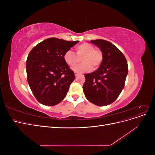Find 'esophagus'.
<instances>
[{"label":"esophagus","instance_id":"obj_1","mask_svg":"<svg viewBox=\"0 0 155 155\" xmlns=\"http://www.w3.org/2000/svg\"><path fill=\"white\" fill-rule=\"evenodd\" d=\"M74 74H75V76H78L79 75V73H78V72H75Z\"/></svg>","mask_w":155,"mask_h":155}]
</instances>
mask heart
<instances>
[{
  "label": "heart",
  "instance_id": "b5f03b06",
  "mask_svg": "<svg viewBox=\"0 0 155 155\" xmlns=\"http://www.w3.org/2000/svg\"><path fill=\"white\" fill-rule=\"evenodd\" d=\"M76 54L72 51L68 50L64 54V61L70 67H73L81 59L82 63L76 65L72 68L75 72L83 73L88 72L92 67L97 68L103 61V53L98 48H95L92 45L83 43L76 46Z\"/></svg>",
  "mask_w": 155,
  "mask_h": 155
}]
</instances>
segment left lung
Segmentation results:
<instances>
[{
  "instance_id": "obj_1",
  "label": "left lung",
  "mask_w": 155,
  "mask_h": 155,
  "mask_svg": "<svg viewBox=\"0 0 155 155\" xmlns=\"http://www.w3.org/2000/svg\"><path fill=\"white\" fill-rule=\"evenodd\" d=\"M103 53V61L96 71L85 75L83 86L87 99L97 106L113 103L125 85L128 65L123 53L113 44L103 39L91 41Z\"/></svg>"
}]
</instances>
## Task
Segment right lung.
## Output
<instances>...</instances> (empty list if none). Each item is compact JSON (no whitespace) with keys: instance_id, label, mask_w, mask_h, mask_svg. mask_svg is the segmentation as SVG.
Segmentation results:
<instances>
[{"instance_id":"1","label":"right lung","mask_w":155,"mask_h":155,"mask_svg":"<svg viewBox=\"0 0 155 155\" xmlns=\"http://www.w3.org/2000/svg\"><path fill=\"white\" fill-rule=\"evenodd\" d=\"M78 42L51 37L30 51L26 63L27 80L33 94L41 104L54 106L66 96L75 75L63 55Z\"/></svg>"}]
</instances>
